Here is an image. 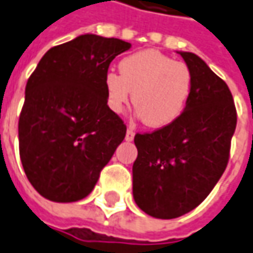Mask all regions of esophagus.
<instances>
[{
    "label": "esophagus",
    "mask_w": 253,
    "mask_h": 253,
    "mask_svg": "<svg viewBox=\"0 0 253 253\" xmlns=\"http://www.w3.org/2000/svg\"><path fill=\"white\" fill-rule=\"evenodd\" d=\"M133 138H135V130L132 129V128H128L126 135H125V140H126V142H132Z\"/></svg>",
    "instance_id": "1"
}]
</instances>
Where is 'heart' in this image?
Listing matches in <instances>:
<instances>
[{
	"instance_id": "b5f03b06",
	"label": "heart",
	"mask_w": 253,
	"mask_h": 253,
	"mask_svg": "<svg viewBox=\"0 0 253 253\" xmlns=\"http://www.w3.org/2000/svg\"><path fill=\"white\" fill-rule=\"evenodd\" d=\"M118 69L120 75H104L107 106L113 113H123L130 94L135 113L150 128L170 125L185 110L194 87V74L185 62L142 50L124 57Z\"/></svg>"
}]
</instances>
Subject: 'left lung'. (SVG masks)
Returning <instances> with one entry per match:
<instances>
[{"label": "left lung", "mask_w": 253, "mask_h": 253, "mask_svg": "<svg viewBox=\"0 0 253 253\" xmlns=\"http://www.w3.org/2000/svg\"><path fill=\"white\" fill-rule=\"evenodd\" d=\"M194 74V87L177 120L152 133H138L133 199L146 214L175 218L199 206L223 175L237 111L233 94L194 52L177 51Z\"/></svg>", "instance_id": "left-lung-1"}]
</instances>
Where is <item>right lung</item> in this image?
Masks as SVG:
<instances>
[{"label":"right lung","mask_w":253,"mask_h":253,"mask_svg":"<svg viewBox=\"0 0 253 253\" xmlns=\"http://www.w3.org/2000/svg\"><path fill=\"white\" fill-rule=\"evenodd\" d=\"M130 43L81 35L50 48L29 78L18 125L23 170L36 191L59 203L93 191L126 126L107 106L104 75Z\"/></svg>","instance_id":"right-lung-1"}]
</instances>
